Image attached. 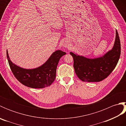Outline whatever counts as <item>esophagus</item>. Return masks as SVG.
I'll return each mask as SVG.
<instances>
[{"label":"esophagus","instance_id":"1","mask_svg":"<svg viewBox=\"0 0 126 126\" xmlns=\"http://www.w3.org/2000/svg\"><path fill=\"white\" fill-rule=\"evenodd\" d=\"M64 46H65V47H67V45H64Z\"/></svg>","mask_w":126,"mask_h":126}]
</instances>
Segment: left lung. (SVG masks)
I'll return each instance as SVG.
<instances>
[{"mask_svg": "<svg viewBox=\"0 0 126 126\" xmlns=\"http://www.w3.org/2000/svg\"><path fill=\"white\" fill-rule=\"evenodd\" d=\"M74 58V68L77 77L83 82H100L107 78L116 66L121 54L118 32L112 49L100 57L88 58L70 52Z\"/></svg>", "mask_w": 126, "mask_h": 126, "instance_id": "8db88e82", "label": "left lung"}]
</instances>
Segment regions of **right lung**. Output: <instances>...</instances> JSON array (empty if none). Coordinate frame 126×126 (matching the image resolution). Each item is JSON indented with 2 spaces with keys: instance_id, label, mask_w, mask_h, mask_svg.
Segmentation results:
<instances>
[{
  "instance_id": "right-lung-1",
  "label": "right lung",
  "mask_w": 126,
  "mask_h": 126,
  "mask_svg": "<svg viewBox=\"0 0 126 126\" xmlns=\"http://www.w3.org/2000/svg\"><path fill=\"white\" fill-rule=\"evenodd\" d=\"M6 54L11 70L18 81L30 88H43L50 86L55 81L59 61L66 52L56 51L42 65L32 69H24L16 65L11 61L7 50Z\"/></svg>"
}]
</instances>
